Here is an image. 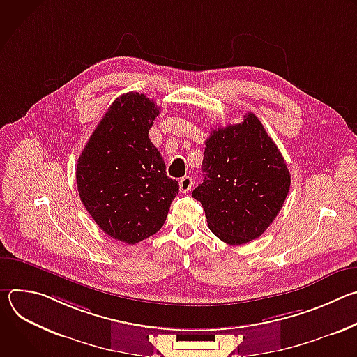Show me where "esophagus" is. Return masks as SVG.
<instances>
[{
  "instance_id": "1",
  "label": "esophagus",
  "mask_w": 357,
  "mask_h": 357,
  "mask_svg": "<svg viewBox=\"0 0 357 357\" xmlns=\"http://www.w3.org/2000/svg\"><path fill=\"white\" fill-rule=\"evenodd\" d=\"M192 185H193V179L190 176H183L179 181V190L182 193H188L192 189Z\"/></svg>"
}]
</instances>
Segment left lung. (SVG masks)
<instances>
[{
    "label": "left lung",
    "instance_id": "1",
    "mask_svg": "<svg viewBox=\"0 0 357 357\" xmlns=\"http://www.w3.org/2000/svg\"><path fill=\"white\" fill-rule=\"evenodd\" d=\"M205 144V179L192 197L202 203L209 229L230 245L260 237L291 185L278 146L252 113L238 124L213 130Z\"/></svg>",
    "mask_w": 357,
    "mask_h": 357
}]
</instances>
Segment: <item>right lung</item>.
<instances>
[{"instance_id":"right-lung-1","label":"right lung","mask_w":357,"mask_h":357,"mask_svg":"<svg viewBox=\"0 0 357 357\" xmlns=\"http://www.w3.org/2000/svg\"><path fill=\"white\" fill-rule=\"evenodd\" d=\"M158 114L160 107L145 94L130 91L117 97L76 165L86 211L106 234L127 244L155 234L179 192L148 138Z\"/></svg>"}]
</instances>
